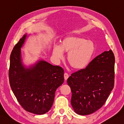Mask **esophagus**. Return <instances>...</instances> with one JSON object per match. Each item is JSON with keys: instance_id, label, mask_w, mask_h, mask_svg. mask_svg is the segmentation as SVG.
Returning <instances> with one entry per match:
<instances>
[{"instance_id": "obj_1", "label": "esophagus", "mask_w": 124, "mask_h": 124, "mask_svg": "<svg viewBox=\"0 0 124 124\" xmlns=\"http://www.w3.org/2000/svg\"><path fill=\"white\" fill-rule=\"evenodd\" d=\"M68 77H69V75H68V74L66 73V72H65V73H64V79H65V80H67L68 78Z\"/></svg>"}]
</instances>
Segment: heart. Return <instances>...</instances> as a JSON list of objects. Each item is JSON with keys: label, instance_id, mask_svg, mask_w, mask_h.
<instances>
[{"label": "heart", "instance_id": "b5f03b06", "mask_svg": "<svg viewBox=\"0 0 124 124\" xmlns=\"http://www.w3.org/2000/svg\"><path fill=\"white\" fill-rule=\"evenodd\" d=\"M95 47L91 41L78 36H68L61 41L60 46H54L53 55L59 59L63 58V52L68 53V62L72 69L85 68L93 57Z\"/></svg>", "mask_w": 124, "mask_h": 124}]
</instances>
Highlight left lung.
I'll return each mask as SVG.
<instances>
[{"mask_svg":"<svg viewBox=\"0 0 124 124\" xmlns=\"http://www.w3.org/2000/svg\"><path fill=\"white\" fill-rule=\"evenodd\" d=\"M115 62L112 51H105L85 69L72 73L68 78L72 93L71 104L76 113L90 115L105 104L114 87Z\"/></svg>","mask_w":124,"mask_h":124,"instance_id":"8db88e82","label":"left lung"}]
</instances>
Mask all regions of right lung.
<instances>
[{
    "label": "right lung",
    "mask_w": 124,
    "mask_h": 124,
    "mask_svg": "<svg viewBox=\"0 0 124 124\" xmlns=\"http://www.w3.org/2000/svg\"><path fill=\"white\" fill-rule=\"evenodd\" d=\"M24 35L14 46L10 56L8 71L11 88L20 105L27 112L43 115L52 108L56 90L64 82V70L44 61L25 69L21 62L20 48Z\"/></svg>",
    "instance_id": "obj_1"
}]
</instances>
